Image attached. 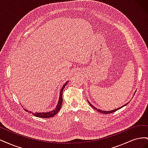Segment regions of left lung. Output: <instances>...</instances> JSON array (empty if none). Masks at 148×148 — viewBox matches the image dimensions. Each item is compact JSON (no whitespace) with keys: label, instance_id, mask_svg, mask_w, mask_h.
<instances>
[{"label":"left lung","instance_id":"obj_1","mask_svg":"<svg viewBox=\"0 0 148 148\" xmlns=\"http://www.w3.org/2000/svg\"><path fill=\"white\" fill-rule=\"evenodd\" d=\"M89 105H90L92 108H94L95 109H96V110H97L98 112H101V113H102V114H110V113H112V112H115V111H117V110H119V109H121L122 108V107H124L125 106H126L128 103H127L126 104H125L124 106H123L122 107H119V108H118V109H114V110H110V111H103V110H100V109H96V107H94L92 104H91L89 102Z\"/></svg>","mask_w":148,"mask_h":148}]
</instances>
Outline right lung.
<instances>
[{
	"mask_svg": "<svg viewBox=\"0 0 148 148\" xmlns=\"http://www.w3.org/2000/svg\"><path fill=\"white\" fill-rule=\"evenodd\" d=\"M67 84V82L64 85L63 87L60 90V97H59V102H58V104L56 107V108L55 109L52 110V111L48 112H41V113H35V114H33L34 115H35L36 117H39V118H50V117H52L54 116L55 115H56L59 111L60 110L61 107H62V102H63V97H62V92H63V90L64 88H65V86H66ZM25 111L27 112H29L28 110L25 109ZM30 113H33L32 112H30Z\"/></svg>",
	"mask_w": 148,
	"mask_h": 148,
	"instance_id": "1",
	"label": "right lung"
}]
</instances>
